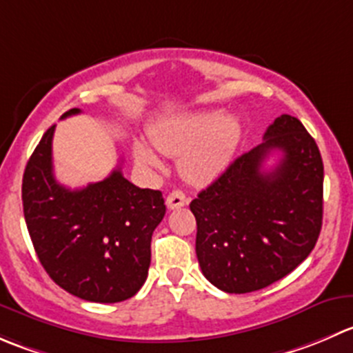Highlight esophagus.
<instances>
[{
  "instance_id": "34e87169",
  "label": "esophagus",
  "mask_w": 353,
  "mask_h": 353,
  "mask_svg": "<svg viewBox=\"0 0 353 353\" xmlns=\"http://www.w3.org/2000/svg\"><path fill=\"white\" fill-rule=\"evenodd\" d=\"M165 203H167V207L170 208V210H174V208L184 207V205L188 203V198H186V194L183 193V191L174 190L172 193H169V196H167Z\"/></svg>"
}]
</instances>
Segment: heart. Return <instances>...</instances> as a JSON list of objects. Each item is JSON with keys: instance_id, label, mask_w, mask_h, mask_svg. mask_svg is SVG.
<instances>
[{"instance_id": "1", "label": "heart", "mask_w": 353, "mask_h": 353, "mask_svg": "<svg viewBox=\"0 0 353 353\" xmlns=\"http://www.w3.org/2000/svg\"><path fill=\"white\" fill-rule=\"evenodd\" d=\"M239 138V122L221 112L179 115L148 129V139L160 153L177 159L184 179L205 183L228 162ZM134 159L146 170H160L162 162L146 143H136Z\"/></svg>"}]
</instances>
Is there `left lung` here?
Wrapping results in <instances>:
<instances>
[{
	"label": "left lung",
	"mask_w": 353,
	"mask_h": 353,
	"mask_svg": "<svg viewBox=\"0 0 353 353\" xmlns=\"http://www.w3.org/2000/svg\"><path fill=\"white\" fill-rule=\"evenodd\" d=\"M272 151L279 165L261 169ZM324 167L302 122L276 119L263 143L243 153L190 203L205 278L225 293L279 281L309 256L323 225Z\"/></svg>",
	"instance_id": "obj_1"
}]
</instances>
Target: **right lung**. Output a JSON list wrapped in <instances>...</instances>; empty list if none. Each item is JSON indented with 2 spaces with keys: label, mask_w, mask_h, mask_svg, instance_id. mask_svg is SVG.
Returning a JSON list of instances; mask_svg holds the SVG:
<instances>
[{
  "label": "right lung",
  "mask_w": 353,
  "mask_h": 353,
  "mask_svg": "<svg viewBox=\"0 0 353 353\" xmlns=\"http://www.w3.org/2000/svg\"><path fill=\"white\" fill-rule=\"evenodd\" d=\"M81 114L65 112L61 119ZM54 125L27 162L23 217L41 265L60 288L88 302L115 303L139 292L152 262V234L165 215L160 191L141 190L115 169L68 190L53 174Z\"/></svg>",
  "instance_id": "right-lung-1"
}]
</instances>
